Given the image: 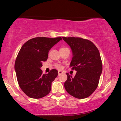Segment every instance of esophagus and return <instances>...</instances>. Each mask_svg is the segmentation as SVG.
<instances>
[{
    "label": "esophagus",
    "instance_id": "34e87169",
    "mask_svg": "<svg viewBox=\"0 0 121 121\" xmlns=\"http://www.w3.org/2000/svg\"><path fill=\"white\" fill-rule=\"evenodd\" d=\"M63 74L62 71H60V70L58 71V75H61V74Z\"/></svg>",
    "mask_w": 121,
    "mask_h": 121
}]
</instances>
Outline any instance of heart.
I'll return each instance as SVG.
<instances>
[{"mask_svg": "<svg viewBox=\"0 0 121 121\" xmlns=\"http://www.w3.org/2000/svg\"><path fill=\"white\" fill-rule=\"evenodd\" d=\"M61 49H62V48H61ZM56 68H57V69H61V68H62V67H61L60 65H58V64L56 65Z\"/></svg>", "mask_w": 121, "mask_h": 121, "instance_id": "heart-1", "label": "heart"}]
</instances>
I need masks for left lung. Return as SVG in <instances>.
<instances>
[{
    "instance_id": "8db88e82",
    "label": "left lung",
    "mask_w": 121,
    "mask_h": 121,
    "mask_svg": "<svg viewBox=\"0 0 121 121\" xmlns=\"http://www.w3.org/2000/svg\"><path fill=\"white\" fill-rule=\"evenodd\" d=\"M70 46L73 58L70 64L77 71L74 78L67 73L64 87L70 95L85 99L96 89L102 72L100 52L91 41L80 37H63Z\"/></svg>"
}]
</instances>
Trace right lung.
Instances as JSON below:
<instances>
[{"mask_svg":"<svg viewBox=\"0 0 121 121\" xmlns=\"http://www.w3.org/2000/svg\"><path fill=\"white\" fill-rule=\"evenodd\" d=\"M61 37H36L29 39L21 47L15 63L17 80L23 92L32 99H40L51 91L53 81L58 75L52 69L42 74V62L47 60L49 51L62 40Z\"/></svg>","mask_w":121,"mask_h":121,"instance_id":"1","label":"right lung"}]
</instances>
